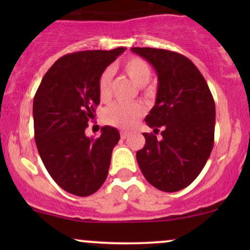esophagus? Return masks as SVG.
I'll use <instances>...</instances> for the list:
<instances>
[{"label":"esophagus","instance_id":"esophagus-1","mask_svg":"<svg viewBox=\"0 0 250 250\" xmlns=\"http://www.w3.org/2000/svg\"><path fill=\"white\" fill-rule=\"evenodd\" d=\"M128 136H129V133H128V131H121V137H122L123 140L127 139Z\"/></svg>","mask_w":250,"mask_h":250}]
</instances>
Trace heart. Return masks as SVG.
Segmentation results:
<instances>
[{"label":"heart","instance_id":"1","mask_svg":"<svg viewBox=\"0 0 250 250\" xmlns=\"http://www.w3.org/2000/svg\"><path fill=\"white\" fill-rule=\"evenodd\" d=\"M123 71L135 84L142 87L150 80V67L148 63L139 57H130L122 65ZM111 70L105 69L99 79V95L105 101L110 96L111 88ZM145 114V108L140 103H115L107 108L103 113V120L109 125L129 129L134 127L137 120Z\"/></svg>","mask_w":250,"mask_h":250}]
</instances>
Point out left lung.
I'll return each mask as SVG.
<instances>
[{"instance_id":"1","label":"left lung","mask_w":250,"mask_h":250,"mask_svg":"<svg viewBox=\"0 0 250 250\" xmlns=\"http://www.w3.org/2000/svg\"><path fill=\"white\" fill-rule=\"evenodd\" d=\"M156 70V102L145 121L163 139L143 133L136 153L143 176L167 193L188 187L199 176L214 146L215 102L205 77L190 60L175 51L131 48Z\"/></svg>"}]
</instances>
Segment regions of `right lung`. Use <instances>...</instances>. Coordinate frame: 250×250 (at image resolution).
<instances>
[{"instance_id": "1", "label": "right lung", "mask_w": 250, "mask_h": 250, "mask_svg": "<svg viewBox=\"0 0 250 250\" xmlns=\"http://www.w3.org/2000/svg\"><path fill=\"white\" fill-rule=\"evenodd\" d=\"M125 50L64 55L45 73L34 97L35 142L43 165L60 187L76 196L94 194L107 179L119 130L104 125L94 139L85 136V128L100 103V76Z\"/></svg>"}]
</instances>
